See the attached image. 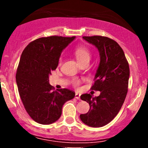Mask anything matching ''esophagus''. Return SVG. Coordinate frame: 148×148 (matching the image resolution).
Returning <instances> with one entry per match:
<instances>
[{
	"instance_id": "34e87169",
	"label": "esophagus",
	"mask_w": 148,
	"mask_h": 148,
	"mask_svg": "<svg viewBox=\"0 0 148 148\" xmlns=\"http://www.w3.org/2000/svg\"><path fill=\"white\" fill-rule=\"evenodd\" d=\"M75 98L76 99L80 100V95L78 94V93H76V94H75Z\"/></svg>"
}]
</instances>
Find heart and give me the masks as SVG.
Instances as JSON below:
<instances>
[{
	"label": "heart",
	"mask_w": 148,
	"mask_h": 148,
	"mask_svg": "<svg viewBox=\"0 0 148 148\" xmlns=\"http://www.w3.org/2000/svg\"><path fill=\"white\" fill-rule=\"evenodd\" d=\"M74 54H75L76 60H77L80 64L86 62H89L91 57V53L90 52L89 49L86 47H79L76 48L75 51H74ZM60 61L61 59L60 60ZM72 84L75 87H78L81 84V81L77 78H74V79H72Z\"/></svg>",
	"instance_id": "heart-1"
}]
</instances>
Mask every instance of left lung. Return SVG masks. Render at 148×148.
<instances>
[{
  "label": "left lung",
  "instance_id": "obj_1",
  "mask_svg": "<svg viewBox=\"0 0 148 148\" xmlns=\"http://www.w3.org/2000/svg\"><path fill=\"white\" fill-rule=\"evenodd\" d=\"M83 38L99 51L100 62L91 89L100 91V95L81 96L89 103L90 110L80 118L88 126L101 127L109 123L123 106L128 91L130 67L123 49L115 40L99 35Z\"/></svg>",
  "mask_w": 148,
  "mask_h": 148
}]
</instances>
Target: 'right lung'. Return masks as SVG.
Instances as JSON below:
<instances>
[{"instance_id":"1","label":"right lung","mask_w":148,"mask_h":148,"mask_svg":"<svg viewBox=\"0 0 148 148\" xmlns=\"http://www.w3.org/2000/svg\"><path fill=\"white\" fill-rule=\"evenodd\" d=\"M75 37H40L27 45L22 52L16 74L18 93L25 111L37 123L50 125L62 114L67 101L75 92L69 89L53 91L49 76L57 68L62 50Z\"/></svg>"}]
</instances>
